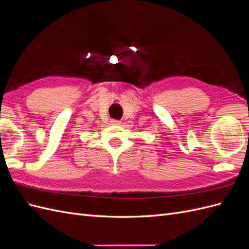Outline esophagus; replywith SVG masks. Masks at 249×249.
<instances>
[{"label":"esophagus","mask_w":249,"mask_h":249,"mask_svg":"<svg viewBox=\"0 0 249 249\" xmlns=\"http://www.w3.org/2000/svg\"><path fill=\"white\" fill-rule=\"evenodd\" d=\"M111 124H120V120H118V119H111Z\"/></svg>","instance_id":"obj_1"}]
</instances>
